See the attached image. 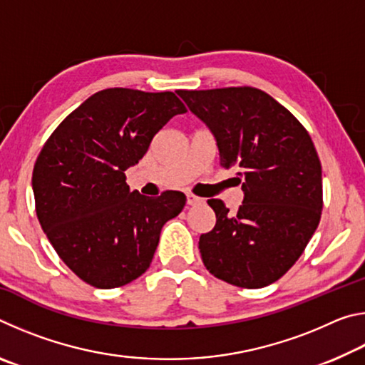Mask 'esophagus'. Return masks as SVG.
<instances>
[{
    "label": "esophagus",
    "mask_w": 365,
    "mask_h": 365,
    "mask_svg": "<svg viewBox=\"0 0 365 365\" xmlns=\"http://www.w3.org/2000/svg\"><path fill=\"white\" fill-rule=\"evenodd\" d=\"M187 202H188V206H200V205H202V202H205V200H202V197H200V196H195V195L188 193L187 195Z\"/></svg>",
    "instance_id": "1"
}]
</instances>
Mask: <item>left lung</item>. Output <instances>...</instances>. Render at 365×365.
<instances>
[{"instance_id": "left-lung-1", "label": "left lung", "mask_w": 365, "mask_h": 365, "mask_svg": "<svg viewBox=\"0 0 365 365\" xmlns=\"http://www.w3.org/2000/svg\"><path fill=\"white\" fill-rule=\"evenodd\" d=\"M177 95L214 135L222 168L242 169L237 214L207 201L217 220L200 237L202 262L230 285L267 287L298 261L319 225L322 165L312 140L288 109L251 86Z\"/></svg>"}]
</instances>
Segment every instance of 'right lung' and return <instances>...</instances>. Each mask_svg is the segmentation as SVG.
Masks as SVG:
<instances>
[{
  "mask_svg": "<svg viewBox=\"0 0 365 365\" xmlns=\"http://www.w3.org/2000/svg\"><path fill=\"white\" fill-rule=\"evenodd\" d=\"M187 108L172 91H98L59 123L36 159L32 188L49 243L78 279L109 289L145 274L165 222L187 196L130 191L125 170Z\"/></svg>",
  "mask_w": 365,
  "mask_h": 365,
  "instance_id": "1",
  "label": "right lung"
}]
</instances>
